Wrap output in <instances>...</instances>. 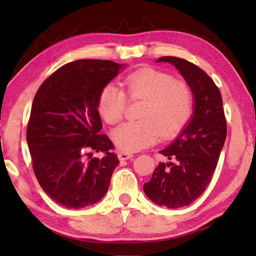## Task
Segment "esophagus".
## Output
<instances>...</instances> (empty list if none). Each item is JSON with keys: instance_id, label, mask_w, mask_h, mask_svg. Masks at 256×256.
Segmentation results:
<instances>
[{"instance_id": "esophagus-1", "label": "esophagus", "mask_w": 256, "mask_h": 256, "mask_svg": "<svg viewBox=\"0 0 256 256\" xmlns=\"http://www.w3.org/2000/svg\"><path fill=\"white\" fill-rule=\"evenodd\" d=\"M118 159L120 160H128V159H131L133 157L132 154L124 152V151H122V152H118Z\"/></svg>"}]
</instances>
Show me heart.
Wrapping results in <instances>:
<instances>
[{"mask_svg": "<svg viewBox=\"0 0 256 256\" xmlns=\"http://www.w3.org/2000/svg\"><path fill=\"white\" fill-rule=\"evenodd\" d=\"M123 84L125 92L112 84H106L97 102L99 115L112 125L124 116L125 93L130 100H142L138 110L141 120L120 125L112 133V141L120 150L133 152L154 144L160 134L164 138L175 136L192 116L194 94L186 81L144 68L128 76Z\"/></svg>", "mask_w": 256, "mask_h": 256, "instance_id": "b5f03b06", "label": "heart"}]
</instances>
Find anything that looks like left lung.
I'll return each instance as SVG.
<instances>
[{"label":"left lung","instance_id":"8db88e82","mask_svg":"<svg viewBox=\"0 0 256 256\" xmlns=\"http://www.w3.org/2000/svg\"><path fill=\"white\" fill-rule=\"evenodd\" d=\"M172 64L194 94V112L172 144L160 150L170 162H159L144 190L156 204L177 209L188 206L212 180L226 140L227 124L218 86L206 73L184 58L162 56Z\"/></svg>","mask_w":256,"mask_h":256}]
</instances>
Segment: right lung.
<instances>
[{
    "instance_id": "1",
    "label": "right lung",
    "mask_w": 256,
    "mask_h": 256,
    "mask_svg": "<svg viewBox=\"0 0 256 256\" xmlns=\"http://www.w3.org/2000/svg\"><path fill=\"white\" fill-rule=\"evenodd\" d=\"M124 66L79 60L58 68L34 98L27 142L38 183L52 200L81 209L102 200L120 164L102 128L97 102L102 89ZM106 154L92 158L89 150ZM89 155L88 162L85 160Z\"/></svg>"
}]
</instances>
